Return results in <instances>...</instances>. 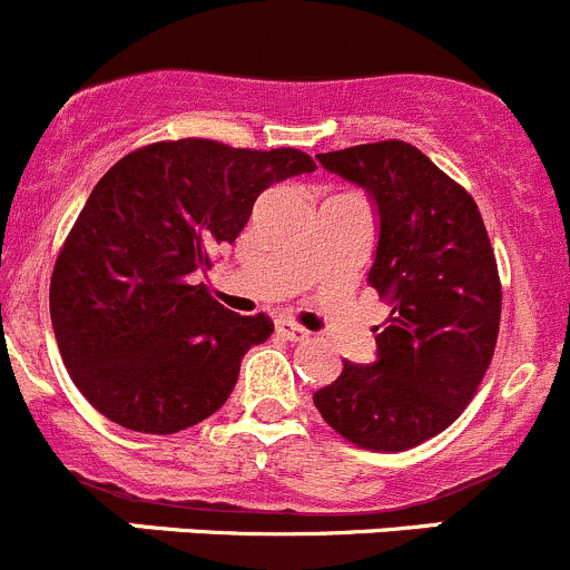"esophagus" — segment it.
<instances>
[{"label": "esophagus", "mask_w": 570, "mask_h": 570, "mask_svg": "<svg viewBox=\"0 0 570 570\" xmlns=\"http://www.w3.org/2000/svg\"><path fill=\"white\" fill-rule=\"evenodd\" d=\"M274 330H277V335L283 337V341H304V337H307V330H302V326L293 324V321L287 318H277Z\"/></svg>", "instance_id": "obj_1"}]
</instances>
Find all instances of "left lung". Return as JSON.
I'll list each match as a JSON object with an SVG mask.
<instances>
[{
    "mask_svg": "<svg viewBox=\"0 0 570 570\" xmlns=\"http://www.w3.org/2000/svg\"><path fill=\"white\" fill-rule=\"evenodd\" d=\"M318 163L363 185L380 207L368 272L391 315L376 363H343L313 396L321 419L368 452H404L460 419L495 352L501 279L469 190L404 140L324 151Z\"/></svg>",
    "mask_w": 570,
    "mask_h": 570,
    "instance_id": "1",
    "label": "left lung"
}]
</instances>
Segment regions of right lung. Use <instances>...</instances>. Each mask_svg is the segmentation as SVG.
Masks as SVG:
<instances>
[{"label": "right lung", "mask_w": 570, "mask_h": 570, "mask_svg": "<svg viewBox=\"0 0 570 570\" xmlns=\"http://www.w3.org/2000/svg\"><path fill=\"white\" fill-rule=\"evenodd\" d=\"M313 168L291 146L179 138L129 151L96 183L55 261L49 313L71 382L105 419L174 435L227 402L274 321L229 313L194 277L268 185Z\"/></svg>", "instance_id": "add662e5"}]
</instances>
